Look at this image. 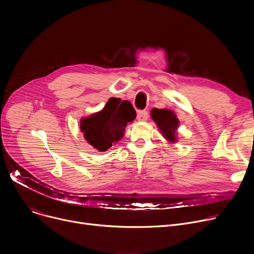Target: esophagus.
Masks as SVG:
<instances>
[{
    "instance_id": "1",
    "label": "esophagus",
    "mask_w": 254,
    "mask_h": 254,
    "mask_svg": "<svg viewBox=\"0 0 254 254\" xmlns=\"http://www.w3.org/2000/svg\"><path fill=\"white\" fill-rule=\"evenodd\" d=\"M148 117H149L148 111H146V110H140L137 115V118L139 122H145V120L148 119Z\"/></svg>"
}]
</instances>
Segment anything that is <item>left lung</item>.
<instances>
[{"instance_id": "1", "label": "left lung", "mask_w": 254, "mask_h": 254, "mask_svg": "<svg viewBox=\"0 0 254 254\" xmlns=\"http://www.w3.org/2000/svg\"><path fill=\"white\" fill-rule=\"evenodd\" d=\"M151 116L158 128L163 131L164 137L171 142H176L175 132L179 125L175 113L168 109H152Z\"/></svg>"}]
</instances>
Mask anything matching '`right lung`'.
<instances>
[{
  "instance_id": "1",
  "label": "right lung",
  "mask_w": 254,
  "mask_h": 254,
  "mask_svg": "<svg viewBox=\"0 0 254 254\" xmlns=\"http://www.w3.org/2000/svg\"><path fill=\"white\" fill-rule=\"evenodd\" d=\"M135 118L136 111L128 101L111 98L102 111L81 119L80 128L86 141L104 152L123 138L127 123Z\"/></svg>"
}]
</instances>
